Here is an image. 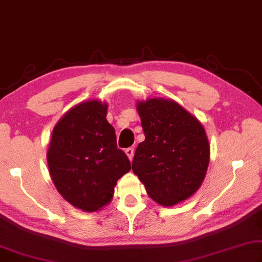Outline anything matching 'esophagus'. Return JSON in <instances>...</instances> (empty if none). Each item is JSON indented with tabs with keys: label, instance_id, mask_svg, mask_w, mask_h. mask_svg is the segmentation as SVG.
Masks as SVG:
<instances>
[{
	"label": "esophagus",
	"instance_id": "esophagus-1",
	"mask_svg": "<svg viewBox=\"0 0 262 262\" xmlns=\"http://www.w3.org/2000/svg\"><path fill=\"white\" fill-rule=\"evenodd\" d=\"M125 153L127 155V158L132 160V159H134V155H135V148L134 147H128V148L125 149Z\"/></svg>",
	"mask_w": 262,
	"mask_h": 262
}]
</instances>
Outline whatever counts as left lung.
Wrapping results in <instances>:
<instances>
[{
	"instance_id": "obj_1",
	"label": "left lung",
	"mask_w": 262,
	"mask_h": 262,
	"mask_svg": "<svg viewBox=\"0 0 262 262\" xmlns=\"http://www.w3.org/2000/svg\"><path fill=\"white\" fill-rule=\"evenodd\" d=\"M137 109L145 140L136 149L132 170L153 200L176 205L199 189L207 171L205 128L175 101L149 99Z\"/></svg>"
}]
</instances>
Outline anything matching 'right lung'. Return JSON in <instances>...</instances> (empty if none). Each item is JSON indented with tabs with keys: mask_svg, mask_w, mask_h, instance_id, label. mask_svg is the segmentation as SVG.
I'll return each mask as SVG.
<instances>
[{
	"mask_svg": "<svg viewBox=\"0 0 262 262\" xmlns=\"http://www.w3.org/2000/svg\"><path fill=\"white\" fill-rule=\"evenodd\" d=\"M105 116L107 104L100 101L77 104L54 127L47 154L57 191L85 212L107 205L117 181L131 169Z\"/></svg>",
	"mask_w": 262,
	"mask_h": 262,
	"instance_id": "obj_1",
	"label": "right lung"
}]
</instances>
